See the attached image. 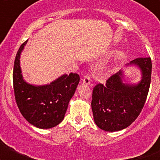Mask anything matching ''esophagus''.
<instances>
[{"mask_svg":"<svg viewBox=\"0 0 160 160\" xmlns=\"http://www.w3.org/2000/svg\"><path fill=\"white\" fill-rule=\"evenodd\" d=\"M83 84L86 85H90L91 84V77H90V73H87L86 75L84 76V78L82 80Z\"/></svg>","mask_w":160,"mask_h":160,"instance_id":"1","label":"esophagus"}]
</instances>
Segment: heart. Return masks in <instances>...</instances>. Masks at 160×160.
Listing matches in <instances>:
<instances>
[{
  "label": "heart",
  "instance_id": "obj_1",
  "mask_svg": "<svg viewBox=\"0 0 160 160\" xmlns=\"http://www.w3.org/2000/svg\"><path fill=\"white\" fill-rule=\"evenodd\" d=\"M122 57V53H121V52H118V53H117L116 54H115V58H120Z\"/></svg>",
  "mask_w": 160,
  "mask_h": 160
}]
</instances>
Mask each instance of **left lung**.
<instances>
[{
  "mask_svg": "<svg viewBox=\"0 0 160 160\" xmlns=\"http://www.w3.org/2000/svg\"><path fill=\"white\" fill-rule=\"evenodd\" d=\"M128 65L140 69L142 79L138 84L123 83V73L119 70L109 78L105 85L98 83L93 89L91 107L94 120L103 131H118L129 127L145 104L152 77L151 58H138Z\"/></svg>",
  "mask_w": 160,
  "mask_h": 160,
  "instance_id": "8db88e82",
  "label": "left lung"
}]
</instances>
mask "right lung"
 <instances>
[{
	"mask_svg": "<svg viewBox=\"0 0 160 160\" xmlns=\"http://www.w3.org/2000/svg\"><path fill=\"white\" fill-rule=\"evenodd\" d=\"M25 41L20 46L14 61L13 90L17 104L24 118L41 129L58 125L63 120L69 102L74 94L80 78L76 73L63 74L50 84L33 86L24 80L20 56Z\"/></svg>",
	"mask_w": 160,
	"mask_h": 160,
	"instance_id": "right-lung-1",
	"label": "right lung"
}]
</instances>
